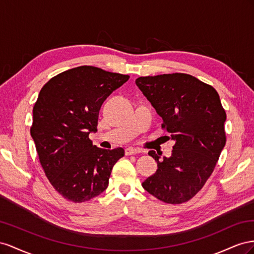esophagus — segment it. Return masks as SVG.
Instances as JSON below:
<instances>
[{"label":"esophagus","mask_w":254,"mask_h":254,"mask_svg":"<svg viewBox=\"0 0 254 254\" xmlns=\"http://www.w3.org/2000/svg\"><path fill=\"white\" fill-rule=\"evenodd\" d=\"M126 155H132V154H136V153H140L141 150L140 149H136L133 147H127L126 148Z\"/></svg>","instance_id":"esophagus-1"}]
</instances>
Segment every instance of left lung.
Returning a JSON list of instances; mask_svg holds the SVG:
<instances>
[{"label":"left lung","mask_w":254,"mask_h":254,"mask_svg":"<svg viewBox=\"0 0 254 254\" xmlns=\"http://www.w3.org/2000/svg\"><path fill=\"white\" fill-rule=\"evenodd\" d=\"M135 83L176 142L171 156L163 161L155 151H149L157 170L141 185L165 203H183L203 187L226 144L227 115L219 95L185 73L141 76Z\"/></svg>","instance_id":"8db88e82"}]
</instances>
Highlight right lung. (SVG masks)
<instances>
[{"instance_id": "add662e5", "label": "right lung", "mask_w": 254, "mask_h": 254, "mask_svg": "<svg viewBox=\"0 0 254 254\" xmlns=\"http://www.w3.org/2000/svg\"><path fill=\"white\" fill-rule=\"evenodd\" d=\"M129 78L97 67L64 71L42 87L33 108L31 136L50 183L64 199L85 202L108 186L125 150L93 146L100 108Z\"/></svg>"}]
</instances>
